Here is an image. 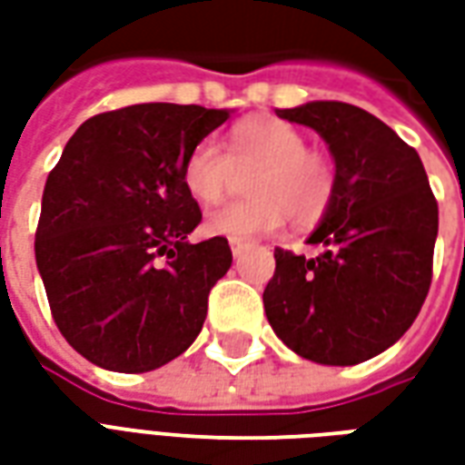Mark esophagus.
Listing matches in <instances>:
<instances>
[{
  "label": "esophagus",
  "mask_w": 465,
  "mask_h": 465,
  "mask_svg": "<svg viewBox=\"0 0 465 465\" xmlns=\"http://www.w3.org/2000/svg\"><path fill=\"white\" fill-rule=\"evenodd\" d=\"M232 253H233V259H239V256H242V253H243V243L232 242Z\"/></svg>",
  "instance_id": "1"
}]
</instances>
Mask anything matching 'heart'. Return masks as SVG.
Listing matches in <instances>:
<instances>
[{"label":"heart","mask_w":465,"mask_h":465,"mask_svg":"<svg viewBox=\"0 0 465 465\" xmlns=\"http://www.w3.org/2000/svg\"><path fill=\"white\" fill-rule=\"evenodd\" d=\"M249 172H256L249 179L253 199L212 209L203 216V232L246 243L282 229L286 216L312 226L331 209L339 189L331 156L306 146V136L282 119L239 124L226 152L202 139L183 162V186L199 203H216L239 173Z\"/></svg>","instance_id":"b5f03b06"}]
</instances>
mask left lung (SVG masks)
<instances>
[{
	"mask_svg": "<svg viewBox=\"0 0 465 465\" xmlns=\"http://www.w3.org/2000/svg\"><path fill=\"white\" fill-rule=\"evenodd\" d=\"M329 143L339 173L331 209L309 236L313 259L276 249L263 309L299 356L353 366L379 356L416 322L433 276L439 203L413 146L359 106L279 109Z\"/></svg>",
	"mask_w": 465,
	"mask_h": 465,
	"instance_id": "8db88e82",
	"label": "left lung"
}]
</instances>
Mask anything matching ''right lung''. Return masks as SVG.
I'll return each mask as SVG.
<instances>
[{
  "label": "right lung",
  "mask_w": 465,
  "mask_h": 465,
  "mask_svg": "<svg viewBox=\"0 0 465 465\" xmlns=\"http://www.w3.org/2000/svg\"><path fill=\"white\" fill-rule=\"evenodd\" d=\"M229 119L196 104H132L86 119L46 176L36 269L56 329L86 361L143 373L199 336L232 266L223 236L189 243L202 209L183 162Z\"/></svg>",
  "instance_id": "1"
}]
</instances>
